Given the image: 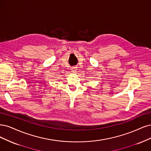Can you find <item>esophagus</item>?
Instances as JSON below:
<instances>
[{"label":"esophagus","mask_w":151,"mask_h":151,"mask_svg":"<svg viewBox=\"0 0 151 151\" xmlns=\"http://www.w3.org/2000/svg\"><path fill=\"white\" fill-rule=\"evenodd\" d=\"M71 71L72 72H75L76 71V70H75V68H72V69H71Z\"/></svg>","instance_id":"obj_1"}]
</instances>
